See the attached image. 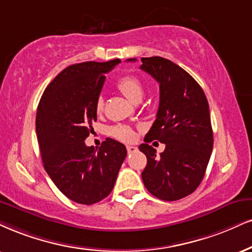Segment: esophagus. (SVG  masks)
Here are the masks:
<instances>
[{
    "label": "esophagus",
    "mask_w": 252,
    "mask_h": 252,
    "mask_svg": "<svg viewBox=\"0 0 252 252\" xmlns=\"http://www.w3.org/2000/svg\"><path fill=\"white\" fill-rule=\"evenodd\" d=\"M127 153H128V154H131V153H134V152H136V151H138V148H136L135 147V146H127Z\"/></svg>",
    "instance_id": "esophagus-1"
}]
</instances>
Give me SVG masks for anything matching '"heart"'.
I'll list each match as a JSON object with an SVG mask.
<instances>
[{
	"label": "heart",
	"instance_id": "heart-1",
	"mask_svg": "<svg viewBox=\"0 0 252 252\" xmlns=\"http://www.w3.org/2000/svg\"><path fill=\"white\" fill-rule=\"evenodd\" d=\"M117 88L128 100L134 102V104H138L139 101H141V99L145 95V86L142 80L138 78L136 76H132V74H127V76L121 77L118 80ZM102 107H104V100H102L101 97H98L97 101H95V111L98 113H100L102 111ZM110 133L114 138L123 141H132L135 138L133 129L126 125L113 126L110 129Z\"/></svg>",
	"mask_w": 252,
	"mask_h": 252
}]
</instances>
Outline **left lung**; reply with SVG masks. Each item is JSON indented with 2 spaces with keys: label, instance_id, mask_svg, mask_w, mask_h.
<instances>
[{
  "label": "left lung",
  "instance_id": "obj_1",
  "mask_svg": "<svg viewBox=\"0 0 252 252\" xmlns=\"http://www.w3.org/2000/svg\"><path fill=\"white\" fill-rule=\"evenodd\" d=\"M141 62L140 69L160 85L157 119L139 146L147 158L142 181L155 197L176 201L195 191L206 173L214 145L209 105L198 83L179 65L157 56ZM153 140L166 145L160 156L148 145Z\"/></svg>",
  "mask_w": 252,
  "mask_h": 252
}]
</instances>
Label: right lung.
Instances as JSON below:
<instances>
[{
  "instance_id": "add662e5",
  "label": "right lung",
  "mask_w": 252,
  "mask_h": 252,
  "mask_svg": "<svg viewBox=\"0 0 252 252\" xmlns=\"http://www.w3.org/2000/svg\"><path fill=\"white\" fill-rule=\"evenodd\" d=\"M120 63L84 62L64 69L46 86L36 116V133L44 168L57 188L80 204L97 203L110 195L127 151L107 138L99 150L88 147L95 101L105 73Z\"/></svg>"
}]
</instances>
